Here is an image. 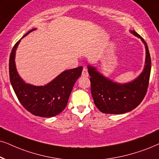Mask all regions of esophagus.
I'll use <instances>...</instances> for the list:
<instances>
[{
	"mask_svg": "<svg viewBox=\"0 0 159 159\" xmlns=\"http://www.w3.org/2000/svg\"><path fill=\"white\" fill-rule=\"evenodd\" d=\"M82 75H83L84 77H88V75H89V73H88V70L86 69V67H84L83 71H82Z\"/></svg>",
	"mask_w": 159,
	"mask_h": 159,
	"instance_id": "obj_1",
	"label": "esophagus"
}]
</instances>
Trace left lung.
I'll list each match as a JSON object with an SVG mask.
<instances>
[{"instance_id":"obj_1","label":"left lung","mask_w":159,"mask_h":159,"mask_svg":"<svg viewBox=\"0 0 159 159\" xmlns=\"http://www.w3.org/2000/svg\"><path fill=\"white\" fill-rule=\"evenodd\" d=\"M130 31L141 39L146 51L144 70L136 79L126 84L116 83L103 76L95 67L90 65L87 67L94 103L103 113L121 114L132 111L141 103L148 90L151 70L149 50L141 36L135 31Z\"/></svg>"}]
</instances>
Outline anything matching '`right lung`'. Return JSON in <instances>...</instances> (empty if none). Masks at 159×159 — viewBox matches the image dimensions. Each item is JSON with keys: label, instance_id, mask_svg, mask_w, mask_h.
Listing matches in <instances>:
<instances>
[{"label": "right lung", "instance_id": "obj_1", "mask_svg": "<svg viewBox=\"0 0 159 159\" xmlns=\"http://www.w3.org/2000/svg\"><path fill=\"white\" fill-rule=\"evenodd\" d=\"M33 29L23 36L25 37ZM20 40L14 46L9 58L10 82L22 106L30 113L42 117H52L63 111L67 106L74 84L81 75L83 67L67 70L45 86L25 83L15 65V52Z\"/></svg>", "mask_w": 159, "mask_h": 159}]
</instances>
